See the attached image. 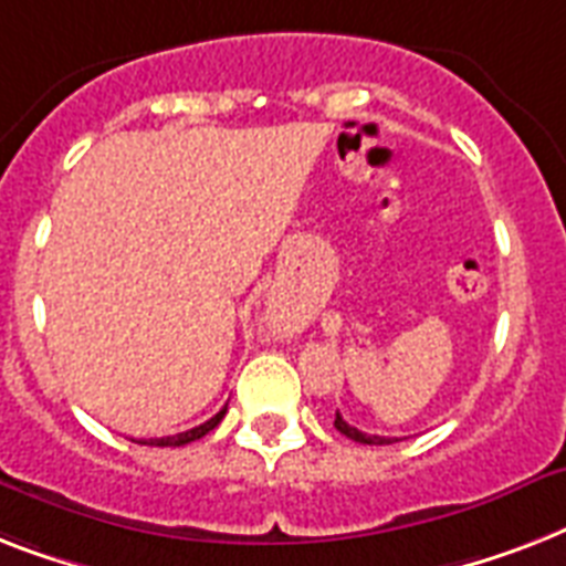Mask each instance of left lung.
<instances>
[{
    "label": "left lung",
    "mask_w": 566,
    "mask_h": 566,
    "mask_svg": "<svg viewBox=\"0 0 566 566\" xmlns=\"http://www.w3.org/2000/svg\"><path fill=\"white\" fill-rule=\"evenodd\" d=\"M336 429L342 432V436H347L350 441H359V444H391V441H397V438H382V436H368V432H359L356 427H350L342 415L336 411Z\"/></svg>",
    "instance_id": "8db88e82"
}]
</instances>
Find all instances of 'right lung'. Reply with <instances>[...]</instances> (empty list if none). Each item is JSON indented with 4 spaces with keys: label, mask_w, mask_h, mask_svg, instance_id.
Here are the masks:
<instances>
[{
    "label": "right lung",
    "mask_w": 566,
    "mask_h": 566,
    "mask_svg": "<svg viewBox=\"0 0 566 566\" xmlns=\"http://www.w3.org/2000/svg\"><path fill=\"white\" fill-rule=\"evenodd\" d=\"M224 411H228V406L221 411H216L210 420H205L201 427H192L187 429V432H178V436H166V438H139L137 444H148V447H184L189 444V441H198V438H205L210 429H216L221 423V418H224ZM134 441V438H130Z\"/></svg>",
    "instance_id": "obj_1"
}]
</instances>
